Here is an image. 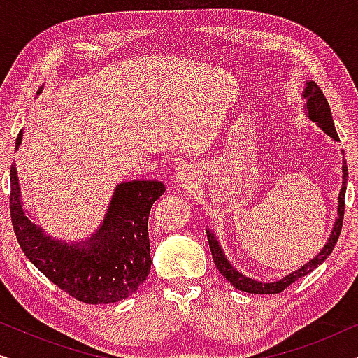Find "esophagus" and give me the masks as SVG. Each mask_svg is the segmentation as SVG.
<instances>
[{
  "mask_svg": "<svg viewBox=\"0 0 358 358\" xmlns=\"http://www.w3.org/2000/svg\"><path fill=\"white\" fill-rule=\"evenodd\" d=\"M176 184L182 189H192L197 184V173L195 169L190 168V166H180V168L176 169Z\"/></svg>",
  "mask_w": 358,
  "mask_h": 358,
  "instance_id": "obj_1",
  "label": "esophagus"
}]
</instances>
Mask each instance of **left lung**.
Wrapping results in <instances>:
<instances>
[{"mask_svg": "<svg viewBox=\"0 0 358 358\" xmlns=\"http://www.w3.org/2000/svg\"><path fill=\"white\" fill-rule=\"evenodd\" d=\"M301 97L305 99V115L308 119L315 122V124L320 127L326 135H329L332 140L339 141V136H337V131L334 127V120H332V115H331V107L327 104V99L324 97V94H322L320 86H317L315 81H306ZM347 178H349V171H347V163L344 159L342 161V187L339 192V200H337V218L334 222V227H332L329 239H327L321 251L316 254V257H313L311 261H308L305 264V266H301L298 271H293L292 273H288V275L280 278V280L262 283V282L254 280V278H249L244 275V273L236 271V268L233 267V264L228 261L227 256H224L223 249L220 246L215 233L212 229L207 228L210 251H212L213 262L215 266L218 267L220 273H222V275L227 278L234 288H238V290L246 292V293H256V295H273V293H280L285 290L288 285H292V283L298 280L300 277H305L306 273L315 271L317 266H321V264L326 261L327 256L332 252V249H334L337 239H339L342 220H344V197H345V189H347Z\"/></svg>", "mask_w": 358, "mask_h": 358, "instance_id": "8db88e82", "label": "left lung"}]
</instances>
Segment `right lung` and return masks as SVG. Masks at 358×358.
<instances>
[{
	"label": "right lung",
	"instance_id": "1",
	"mask_svg": "<svg viewBox=\"0 0 358 358\" xmlns=\"http://www.w3.org/2000/svg\"><path fill=\"white\" fill-rule=\"evenodd\" d=\"M22 130L16 138L21 146ZM11 222L26 257L58 288L90 305L125 300L146 280L151 267L148 217L164 194L159 180L117 184L107 213L85 241L52 238L32 223L21 200L16 164H11Z\"/></svg>",
	"mask_w": 358,
	"mask_h": 358
}]
</instances>
